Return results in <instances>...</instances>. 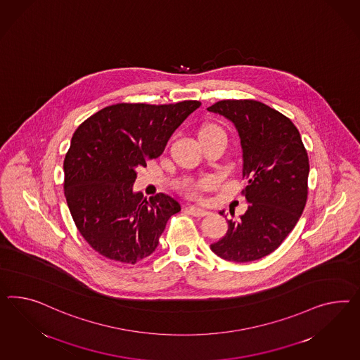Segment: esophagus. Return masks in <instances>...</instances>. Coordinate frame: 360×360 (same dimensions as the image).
Here are the masks:
<instances>
[{"instance_id": "34e87169", "label": "esophagus", "mask_w": 360, "mask_h": 360, "mask_svg": "<svg viewBox=\"0 0 360 360\" xmlns=\"http://www.w3.org/2000/svg\"><path fill=\"white\" fill-rule=\"evenodd\" d=\"M187 211L193 214V216H196V217H203L205 214H208V211H207L205 208H203V207H198V205L188 207Z\"/></svg>"}]
</instances>
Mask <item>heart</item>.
Returning a JSON list of instances; mask_svg holds the SVG:
<instances>
[{
	"instance_id": "b5f03b06",
	"label": "heart",
	"mask_w": 360,
	"mask_h": 360,
	"mask_svg": "<svg viewBox=\"0 0 360 360\" xmlns=\"http://www.w3.org/2000/svg\"><path fill=\"white\" fill-rule=\"evenodd\" d=\"M216 131H221V129L219 127L214 126V124H210V126H205L202 132H216ZM207 185H208V181H202L196 185V187L202 188V187H205Z\"/></svg>"
}]
</instances>
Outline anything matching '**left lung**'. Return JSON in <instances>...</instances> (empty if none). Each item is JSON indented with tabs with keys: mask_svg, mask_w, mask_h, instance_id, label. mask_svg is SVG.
Masks as SVG:
<instances>
[{
	"mask_svg": "<svg viewBox=\"0 0 360 360\" xmlns=\"http://www.w3.org/2000/svg\"><path fill=\"white\" fill-rule=\"evenodd\" d=\"M233 123L243 149L249 207L211 250L231 262L261 259L281 246L302 216L308 196L309 160L299 129L279 111L241 99L207 108ZM224 214V211H220Z\"/></svg>",
	"mask_w": 360,
	"mask_h": 360,
	"instance_id": "left-lung-1",
	"label": "left lung"
}]
</instances>
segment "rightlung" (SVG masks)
<instances>
[{"mask_svg": "<svg viewBox=\"0 0 360 360\" xmlns=\"http://www.w3.org/2000/svg\"><path fill=\"white\" fill-rule=\"evenodd\" d=\"M198 101L117 103L78 127L64 160V194L79 233L108 259L136 263L153 253L167 220L181 211L170 195L134 191L137 167L157 158Z\"/></svg>", "mask_w": 360, "mask_h": 360, "instance_id": "obj_1", "label": "right lung"}]
</instances>
